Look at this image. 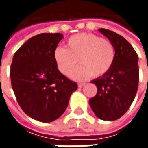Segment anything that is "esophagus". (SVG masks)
<instances>
[{"label": "esophagus", "mask_w": 148, "mask_h": 148, "mask_svg": "<svg viewBox=\"0 0 148 148\" xmlns=\"http://www.w3.org/2000/svg\"><path fill=\"white\" fill-rule=\"evenodd\" d=\"M85 84L86 83H78L77 84V86H78V87H79V88H82V87H83L84 86H85Z\"/></svg>", "instance_id": "esophagus-1"}]
</instances>
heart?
Wrapping results in <instances>:
<instances>
[{
    "instance_id": "1",
    "label": "heart",
    "mask_w": 148,
    "mask_h": 148,
    "mask_svg": "<svg viewBox=\"0 0 148 148\" xmlns=\"http://www.w3.org/2000/svg\"><path fill=\"white\" fill-rule=\"evenodd\" d=\"M66 48L58 47L54 51V59L58 70L65 76L72 74L75 80L86 79L93 75L101 77L113 66L116 57L114 46L108 39L93 33H79L70 37Z\"/></svg>"
}]
</instances>
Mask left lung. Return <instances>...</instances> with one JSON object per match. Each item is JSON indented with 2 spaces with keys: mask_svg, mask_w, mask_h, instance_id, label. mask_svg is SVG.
Returning <instances> with one entry per match:
<instances>
[{
  "mask_svg": "<svg viewBox=\"0 0 148 148\" xmlns=\"http://www.w3.org/2000/svg\"><path fill=\"white\" fill-rule=\"evenodd\" d=\"M99 32L112 42L116 57L111 70L91 82L96 85L97 93L89 102L99 119L112 121L128 110L136 97L139 84L138 55L123 36L105 28H100Z\"/></svg>",
  "mask_w": 148,
  "mask_h": 148,
  "instance_id": "left-lung-1",
  "label": "left lung"
}]
</instances>
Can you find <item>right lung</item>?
<instances>
[{"instance_id": "obj_1", "label": "right lung", "mask_w": 148, "mask_h": 148, "mask_svg": "<svg viewBox=\"0 0 148 148\" xmlns=\"http://www.w3.org/2000/svg\"><path fill=\"white\" fill-rule=\"evenodd\" d=\"M63 39L60 33L32 37L13 55L10 69L18 104L30 117L51 122L63 114L76 82L65 77L54 59V51Z\"/></svg>"}]
</instances>
